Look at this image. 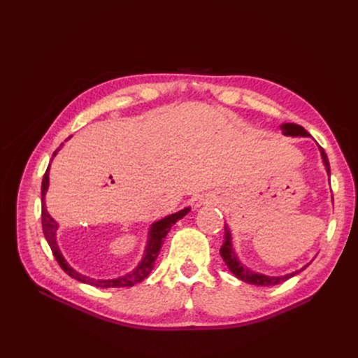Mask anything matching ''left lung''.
<instances>
[{"label": "left lung", "mask_w": 358, "mask_h": 358, "mask_svg": "<svg viewBox=\"0 0 358 358\" xmlns=\"http://www.w3.org/2000/svg\"><path fill=\"white\" fill-rule=\"evenodd\" d=\"M280 129H282V133L285 136L309 137V133L306 131V129L300 127V125H297V124H282V125H280ZM320 152H321V157H322L324 166H326V170H327L329 176H330V164H329V159H327V154L324 152V149L321 146H320ZM224 230H225L224 231V243L220 249V254L225 262L227 267L230 268V272L236 278H239L241 280H243V282L258 285V287H272V285H278V284L285 282L287 279L300 273L301 270H305L308 267V266H305V267H301L300 270H296V272L284 275V276H267V275L252 272V270H249L246 266H243L239 262V259H237V255L234 254V249H233V245H231V233H230L229 229H227V225L224 227Z\"/></svg>", "instance_id": "obj_1"}]
</instances>
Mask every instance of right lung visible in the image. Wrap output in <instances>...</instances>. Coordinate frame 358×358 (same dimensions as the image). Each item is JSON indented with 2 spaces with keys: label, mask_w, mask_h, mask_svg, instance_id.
I'll return each instance as SVG.
<instances>
[{
  "label": "right lung",
  "mask_w": 358,
  "mask_h": 358,
  "mask_svg": "<svg viewBox=\"0 0 358 358\" xmlns=\"http://www.w3.org/2000/svg\"><path fill=\"white\" fill-rule=\"evenodd\" d=\"M64 145V143H62ZM62 145L53 152L52 157H55L58 150L62 148ZM49 188V167L45 173V176H43V182H41V225H43V233H45L46 241L52 249L53 257L57 258L58 264L61 266V268L66 272L69 276L74 278L76 280H79V282L83 284H90L92 287H99V288H121V287H133L138 282H142V280L152 272V268L155 266V259L159 255V249L164 243V239L167 233L170 231L171 225L176 224L179 220H182L183 216H185L189 212V208L182 209L176 213H171L166 218H162L157 222H154L150 225V230H149V241H148V246H146V251L145 255L142 258V262L138 263V266L133 270V272H129L121 278H115V279H92L90 276H85L79 272H76V270L64 259L59 248L57 245V229H58V222L52 218L49 215V212L46 210V204H45V196H46V191Z\"/></svg>",
  "instance_id": "1"
}]
</instances>
